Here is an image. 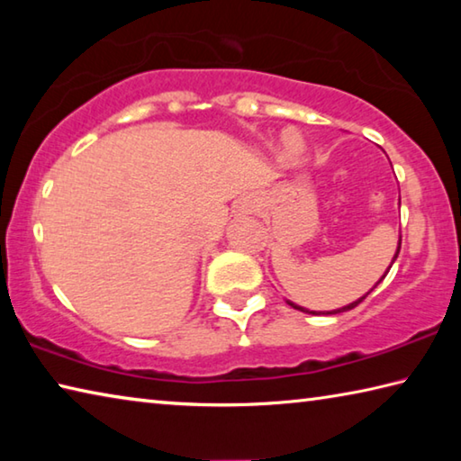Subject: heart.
Wrapping results in <instances>:
<instances>
[{"label":"heart","mask_w":461,"mask_h":461,"mask_svg":"<svg viewBox=\"0 0 461 461\" xmlns=\"http://www.w3.org/2000/svg\"><path fill=\"white\" fill-rule=\"evenodd\" d=\"M296 148H299V146H296L294 140L293 138H286V150L288 152H296Z\"/></svg>","instance_id":"1"}]
</instances>
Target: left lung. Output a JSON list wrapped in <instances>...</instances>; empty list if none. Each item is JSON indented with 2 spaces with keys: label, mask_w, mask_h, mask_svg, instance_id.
<instances>
[{
  "label": "left lung",
  "mask_w": 461,
  "mask_h": 461,
  "mask_svg": "<svg viewBox=\"0 0 461 461\" xmlns=\"http://www.w3.org/2000/svg\"><path fill=\"white\" fill-rule=\"evenodd\" d=\"M399 252H401V240H399V248H396V254H394V258H393V262L396 260V256H399ZM390 267H393V264H390ZM390 270V268H388ZM388 275V272H384V276ZM384 276H382V278H384ZM380 278V280H382ZM380 280H378V283H380ZM378 286V285H376ZM376 286H374V288H376ZM374 288H372V291H374ZM370 291V293H372ZM370 293H366L364 296H362V299H357V301H354V303H349V305L348 307H343V309H338V311H330V313H325V315H335V313H343V311H349V309H354V307H357V305H360V303L366 299V296H368ZM288 305H291L293 309H299V311H303V313H313V315H317L315 313V311H307V309H303V307H299V305H294V303H291V301H288Z\"/></svg>",
  "instance_id": "8db88e82"
}]
</instances>
